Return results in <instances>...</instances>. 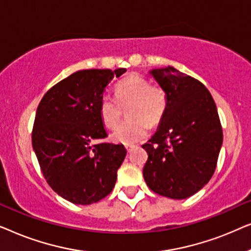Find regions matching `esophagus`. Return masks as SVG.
<instances>
[{
	"instance_id": "34e87169",
	"label": "esophagus",
	"mask_w": 251,
	"mask_h": 251,
	"mask_svg": "<svg viewBox=\"0 0 251 251\" xmlns=\"http://www.w3.org/2000/svg\"><path fill=\"white\" fill-rule=\"evenodd\" d=\"M133 149H135V146H133V145H126V151H128V152H129V153H130V152H131V151H132Z\"/></svg>"
}]
</instances>
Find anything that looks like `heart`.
I'll list each match as a JSON object with an SVG mask.
<instances>
[{"label": "heart", "instance_id": "obj_1", "mask_svg": "<svg viewBox=\"0 0 251 251\" xmlns=\"http://www.w3.org/2000/svg\"><path fill=\"white\" fill-rule=\"evenodd\" d=\"M128 120L120 123L112 133L113 142L132 145L146 138L150 126L160 122L168 106V97L163 88L152 85L146 77L130 74L116 84L115 98L104 95L99 101V116L106 128L113 129L122 116V107H126Z\"/></svg>", "mask_w": 251, "mask_h": 251}]
</instances>
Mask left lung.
I'll use <instances>...</instances> for the list:
<instances>
[{
    "mask_svg": "<svg viewBox=\"0 0 251 251\" xmlns=\"http://www.w3.org/2000/svg\"><path fill=\"white\" fill-rule=\"evenodd\" d=\"M150 73L166 91L168 106L156 132L143 145L149 154L144 179L156 194L181 200L214 175L222 125L212 96L200 81L171 66Z\"/></svg>",
    "mask_w": 251,
    "mask_h": 251,
    "instance_id": "1",
    "label": "left lung"
}]
</instances>
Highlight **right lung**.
Returning <instances> with one entry per match:
<instances>
[{"instance_id": "obj_1", "label": "right lung", "mask_w": 251, "mask_h": 251, "mask_svg": "<svg viewBox=\"0 0 251 251\" xmlns=\"http://www.w3.org/2000/svg\"><path fill=\"white\" fill-rule=\"evenodd\" d=\"M126 68L77 71L53 85L37 107L33 150L47 183L65 200L91 204L111 193L126 151L122 144H95L107 137L99 101Z\"/></svg>"}]
</instances>
